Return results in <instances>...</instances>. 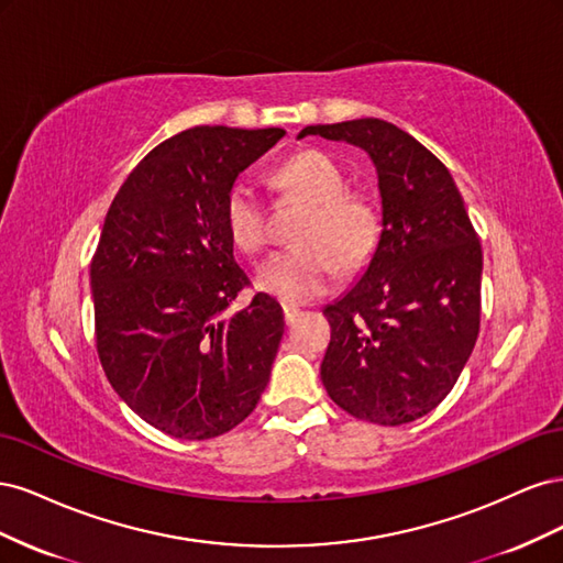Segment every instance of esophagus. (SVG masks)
I'll return each instance as SVG.
<instances>
[{
	"label": "esophagus",
	"mask_w": 563,
	"mask_h": 563,
	"mask_svg": "<svg viewBox=\"0 0 563 563\" xmlns=\"http://www.w3.org/2000/svg\"><path fill=\"white\" fill-rule=\"evenodd\" d=\"M298 317H300V310L296 308V305H284V321L286 323H294Z\"/></svg>",
	"instance_id": "1"
}]
</instances>
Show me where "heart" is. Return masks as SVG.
Instances as JSON below:
<instances>
[{"mask_svg":"<svg viewBox=\"0 0 563 563\" xmlns=\"http://www.w3.org/2000/svg\"><path fill=\"white\" fill-rule=\"evenodd\" d=\"M272 185L282 195L310 203L294 232L296 246L272 253L255 272V284L284 302H305L329 291L338 265L354 269L368 261L378 240V209L366 195L347 190V178L317 150L284 162ZM225 223L232 242L246 253L267 242V207L249 183H234L225 197Z\"/></svg>","mask_w":563,"mask_h":563,"instance_id":"1","label":"heart"}]
</instances>
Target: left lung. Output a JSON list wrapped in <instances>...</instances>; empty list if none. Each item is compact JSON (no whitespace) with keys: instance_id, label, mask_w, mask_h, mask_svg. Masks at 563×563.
Returning <instances> with one entry per match:
<instances>
[{"instance_id":"left-lung-1","label":"left lung","mask_w":563,"mask_h":563,"mask_svg":"<svg viewBox=\"0 0 563 563\" xmlns=\"http://www.w3.org/2000/svg\"><path fill=\"white\" fill-rule=\"evenodd\" d=\"M362 147L378 174L383 230L345 296L323 308L321 383L350 416L397 428L437 408L479 335L484 255L465 201L432 152L383 119L305 126Z\"/></svg>"}]
</instances>
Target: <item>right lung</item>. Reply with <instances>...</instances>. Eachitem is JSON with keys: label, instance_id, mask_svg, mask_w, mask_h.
I'll return each instance as SVG.
<instances>
[{"label": "right lung", "instance_id": "obj_1", "mask_svg": "<svg viewBox=\"0 0 563 563\" xmlns=\"http://www.w3.org/2000/svg\"><path fill=\"white\" fill-rule=\"evenodd\" d=\"M284 129L195 126L157 145L112 199L91 261L96 347L133 413L176 439L236 428L267 387L282 305L249 286L225 223L236 176Z\"/></svg>", "mask_w": 563, "mask_h": 563}]
</instances>
